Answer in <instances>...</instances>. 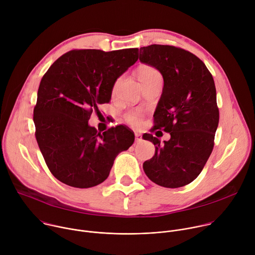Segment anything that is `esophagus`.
<instances>
[{
  "instance_id": "1",
  "label": "esophagus",
  "mask_w": 255,
  "mask_h": 255,
  "mask_svg": "<svg viewBox=\"0 0 255 255\" xmlns=\"http://www.w3.org/2000/svg\"><path fill=\"white\" fill-rule=\"evenodd\" d=\"M135 140H136V142H141V141H142V136H141V134L135 133Z\"/></svg>"
}]
</instances>
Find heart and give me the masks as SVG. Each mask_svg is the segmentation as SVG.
Segmentation results:
<instances>
[{
  "label": "heart",
  "instance_id": "heart-1",
  "mask_svg": "<svg viewBox=\"0 0 255 255\" xmlns=\"http://www.w3.org/2000/svg\"><path fill=\"white\" fill-rule=\"evenodd\" d=\"M154 74H158V71L153 68V67H150V66H144L142 67L140 70H139V79L141 78H144V77H147V76H150V75H154ZM120 83V79H118L114 86H113V94L115 93L118 85ZM142 112L140 110H131V111H128L125 115H124V119L125 121L132 127L134 128H137L141 125V122H142Z\"/></svg>",
  "mask_w": 255,
  "mask_h": 255
}]
</instances>
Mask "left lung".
Returning a JSON list of instances; mask_svg holds the SVG:
<instances>
[{"label":"left lung","mask_w":255,"mask_h":255,"mask_svg":"<svg viewBox=\"0 0 255 255\" xmlns=\"http://www.w3.org/2000/svg\"><path fill=\"white\" fill-rule=\"evenodd\" d=\"M139 60L159 70L164 82L150 131L170 134L164 143L143 135L155 146L144 172L158 186L184 187L198 177L214 147L219 109L213 77L199 57L172 45L141 47Z\"/></svg>","instance_id":"left-lung-1"}]
</instances>
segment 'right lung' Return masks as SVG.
<instances>
[{"mask_svg":"<svg viewBox=\"0 0 255 255\" xmlns=\"http://www.w3.org/2000/svg\"><path fill=\"white\" fill-rule=\"evenodd\" d=\"M138 59V48L70 50L43 76L34 107L35 137L50 172L61 183L92 188L109 176L116 156L134 142L125 125L98 132L88 123L109 103L117 79Z\"/></svg>","mask_w":255,"mask_h":255,"instance_id":"1","label":"right lung"}]
</instances>
